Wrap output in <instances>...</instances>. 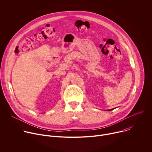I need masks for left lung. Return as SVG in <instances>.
Instances as JSON below:
<instances>
[{
  "label": "left lung",
  "instance_id": "obj_1",
  "mask_svg": "<svg viewBox=\"0 0 152 152\" xmlns=\"http://www.w3.org/2000/svg\"><path fill=\"white\" fill-rule=\"evenodd\" d=\"M114 109H111V110H107V111H112V110H113Z\"/></svg>",
  "mask_w": 152,
  "mask_h": 152
}]
</instances>
